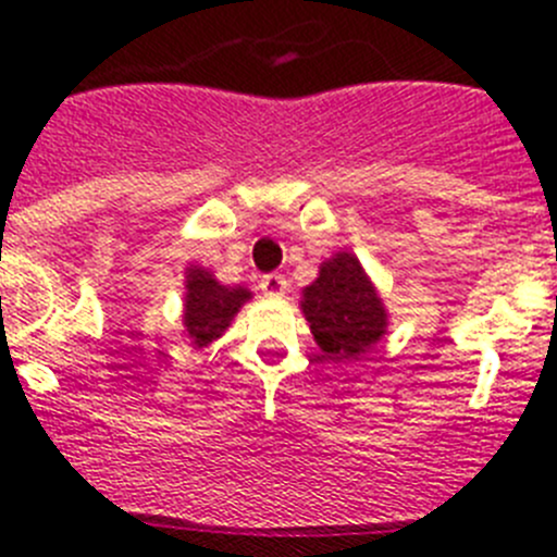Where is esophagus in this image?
Instances as JSON below:
<instances>
[{
    "label": "esophagus",
    "instance_id": "obj_1",
    "mask_svg": "<svg viewBox=\"0 0 557 557\" xmlns=\"http://www.w3.org/2000/svg\"><path fill=\"white\" fill-rule=\"evenodd\" d=\"M259 287H262V293L270 295V298H278V295L287 293V278H284L282 273L262 275V282H259Z\"/></svg>",
    "mask_w": 557,
    "mask_h": 557
}]
</instances>
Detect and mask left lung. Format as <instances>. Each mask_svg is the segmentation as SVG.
<instances>
[{"instance_id": "8db88e82", "label": "left lung", "mask_w": 557, "mask_h": 557, "mask_svg": "<svg viewBox=\"0 0 557 557\" xmlns=\"http://www.w3.org/2000/svg\"><path fill=\"white\" fill-rule=\"evenodd\" d=\"M304 318L323 357L346 362L376 346L387 332L385 304L354 253H334L304 289Z\"/></svg>"}]
</instances>
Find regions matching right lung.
<instances>
[{"label": "right lung", "mask_w": 557, "mask_h": 557, "mask_svg": "<svg viewBox=\"0 0 557 557\" xmlns=\"http://www.w3.org/2000/svg\"><path fill=\"white\" fill-rule=\"evenodd\" d=\"M245 301H250V289L225 287L209 270L191 264L186 270L184 298V332L191 346L206 348L211 339H218Z\"/></svg>", "instance_id": "add662e5"}]
</instances>
